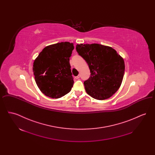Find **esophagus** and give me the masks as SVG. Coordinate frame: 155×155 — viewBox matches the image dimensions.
Here are the masks:
<instances>
[{"label":"esophagus","instance_id":"1","mask_svg":"<svg viewBox=\"0 0 155 155\" xmlns=\"http://www.w3.org/2000/svg\"><path fill=\"white\" fill-rule=\"evenodd\" d=\"M80 75H78L77 76L75 77V79H78V78H80Z\"/></svg>","mask_w":155,"mask_h":155}]
</instances>
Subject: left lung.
Returning <instances> with one entry per match:
<instances>
[{
  "label": "left lung",
  "instance_id": "8db88e82",
  "mask_svg": "<svg viewBox=\"0 0 155 155\" xmlns=\"http://www.w3.org/2000/svg\"><path fill=\"white\" fill-rule=\"evenodd\" d=\"M76 50L88 64L91 76L84 82L87 93L97 100L114 94L121 86L125 64L111 47L98 44H77Z\"/></svg>",
  "mask_w": 155,
  "mask_h": 155
}]
</instances>
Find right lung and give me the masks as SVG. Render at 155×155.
I'll list each match as a JSON object with an SVG mask.
<instances>
[{"instance_id":"1","label":"right lung","mask_w":155,"mask_h":155,"mask_svg":"<svg viewBox=\"0 0 155 155\" xmlns=\"http://www.w3.org/2000/svg\"><path fill=\"white\" fill-rule=\"evenodd\" d=\"M74 45L62 42L46 46L35 59L32 70L37 86L45 95L54 99L68 94L74 84L70 58Z\"/></svg>"}]
</instances>
